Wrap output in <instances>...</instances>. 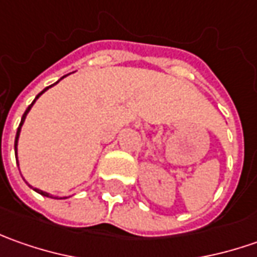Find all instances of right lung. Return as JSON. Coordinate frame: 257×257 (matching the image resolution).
Masks as SVG:
<instances>
[{"instance_id":"add662e5","label":"right lung","mask_w":257,"mask_h":257,"mask_svg":"<svg viewBox=\"0 0 257 257\" xmlns=\"http://www.w3.org/2000/svg\"><path fill=\"white\" fill-rule=\"evenodd\" d=\"M64 77H65V75H64ZM64 77H61V78H64ZM58 81H60V80H58ZM58 81H57V83H58ZM57 83H54V84H57ZM54 84H53V85H54ZM53 85H48V87H45L44 90H43L41 93H40V94H38V95H37V97H35L34 101H33V103H31V104H30V105H28V108H27V110H25V113L23 114V118H21V123H20V125H18V130H17V136H15V144H14L15 156H17V144H18V137H20V132H21V127H23V124H24V120H25V117H27V114H28V111L31 110V107L34 105V103H35V101H37V98H38V97H40L41 94L44 93V91H47V90H48L50 87H53ZM34 190H35V192H37V193H40V194H43V196H47V197H53V199H65V197H57V196H51L50 193H45V192H43V190H40V189H34Z\"/></svg>"}]
</instances>
